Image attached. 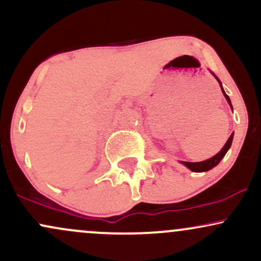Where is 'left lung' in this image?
I'll list each match as a JSON object with an SVG mask.
<instances>
[{"mask_svg":"<svg viewBox=\"0 0 261 261\" xmlns=\"http://www.w3.org/2000/svg\"><path fill=\"white\" fill-rule=\"evenodd\" d=\"M214 76L216 77V74H214ZM216 80L218 81V83H220L221 89H222V93H223L224 97H226L227 101H228L229 106L232 107V103H230L229 97H228V95H227L226 93H224V91H223L222 85H221V81L218 80L217 77H216ZM232 140H233V134L230 135L229 139L227 140L226 143H224L223 148L221 149V151L218 152V153H217L216 155H214V157L210 158V160H206V161H202V162H194V163H193V162H181V163L184 164L185 167H188V168L190 169V170H193V172H207V170L212 169V168H214V167H216L217 164L221 162V160H222L224 155H226L227 151H228L229 147H230V145H232Z\"/></svg>","mask_w":261,"mask_h":261,"instance_id":"1","label":"left lung"}]
</instances>
